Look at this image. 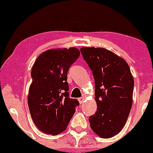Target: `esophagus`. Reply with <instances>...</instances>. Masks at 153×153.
<instances>
[{
    "label": "esophagus",
    "mask_w": 153,
    "mask_h": 153,
    "mask_svg": "<svg viewBox=\"0 0 153 153\" xmlns=\"http://www.w3.org/2000/svg\"><path fill=\"white\" fill-rule=\"evenodd\" d=\"M78 100H79V103H80V104H83V102H84V100H85V97H80V98H79Z\"/></svg>",
    "instance_id": "obj_1"
}]
</instances>
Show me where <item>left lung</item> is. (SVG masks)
I'll return each instance as SVG.
<instances>
[{
	"mask_svg": "<svg viewBox=\"0 0 153 153\" xmlns=\"http://www.w3.org/2000/svg\"><path fill=\"white\" fill-rule=\"evenodd\" d=\"M95 79V100L97 108L89 117L91 129L108 139L123 128L132 106L134 79L123 58L104 48L80 49Z\"/></svg>",
	"mask_w": 153,
	"mask_h": 153,
	"instance_id": "1",
	"label": "left lung"
}]
</instances>
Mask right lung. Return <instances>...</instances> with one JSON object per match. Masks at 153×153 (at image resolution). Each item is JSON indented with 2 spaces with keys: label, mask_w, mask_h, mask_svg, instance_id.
I'll return each mask as SVG.
<instances>
[{
  "label": "right lung",
  "mask_w": 153,
  "mask_h": 153,
  "mask_svg": "<svg viewBox=\"0 0 153 153\" xmlns=\"http://www.w3.org/2000/svg\"><path fill=\"white\" fill-rule=\"evenodd\" d=\"M79 55L74 47L50 49L33 65L28 104L33 122L44 133L57 135L64 131L79 105L78 100L69 97L67 81L69 69Z\"/></svg>",
  "instance_id": "right-lung-1"
}]
</instances>
